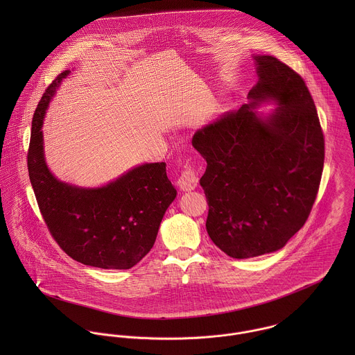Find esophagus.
<instances>
[{"label": "esophagus", "instance_id": "34e87169", "mask_svg": "<svg viewBox=\"0 0 355 355\" xmlns=\"http://www.w3.org/2000/svg\"><path fill=\"white\" fill-rule=\"evenodd\" d=\"M178 183H179V187L183 191H191V190H194L197 187V184H198V175H197V172H196L193 165H186L184 166V169H183V172H182V175H180V178L178 180Z\"/></svg>", "mask_w": 355, "mask_h": 355}]
</instances>
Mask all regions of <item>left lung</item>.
<instances>
[{"label":"left lung","mask_w":355,"mask_h":355,"mask_svg":"<svg viewBox=\"0 0 355 355\" xmlns=\"http://www.w3.org/2000/svg\"><path fill=\"white\" fill-rule=\"evenodd\" d=\"M253 100L224 113L193 137L206 159L200 184L209 205L206 231L232 258L282 249L302 227L315 201L325 144L302 76L272 55H258ZM279 103L265 121L253 106Z\"/></svg>","instance_id":"8db88e82"}]
</instances>
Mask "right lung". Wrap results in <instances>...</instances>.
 I'll return each instance as SVG.
<instances>
[{
    "label": "right lung",
    "mask_w": 355,
    "mask_h": 355,
    "mask_svg": "<svg viewBox=\"0 0 355 355\" xmlns=\"http://www.w3.org/2000/svg\"><path fill=\"white\" fill-rule=\"evenodd\" d=\"M64 71L34 112L27 166L40 211L53 239L78 262L102 269H130L152 250L165 210L176 197L165 162L145 164L101 189L58 182L44 158L42 123Z\"/></svg>",
    "instance_id": "add662e5"
}]
</instances>
